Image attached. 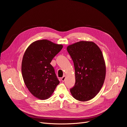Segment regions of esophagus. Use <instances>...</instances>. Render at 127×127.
<instances>
[{
  "label": "esophagus",
  "instance_id": "34e87169",
  "mask_svg": "<svg viewBox=\"0 0 127 127\" xmlns=\"http://www.w3.org/2000/svg\"><path fill=\"white\" fill-rule=\"evenodd\" d=\"M65 78H66V76L64 75V76L61 78V80H62V81H64L65 80Z\"/></svg>",
  "mask_w": 127,
  "mask_h": 127
}]
</instances>
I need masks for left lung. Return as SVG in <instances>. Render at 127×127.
<instances>
[{
    "label": "left lung",
    "mask_w": 127,
    "mask_h": 127,
    "mask_svg": "<svg viewBox=\"0 0 127 127\" xmlns=\"http://www.w3.org/2000/svg\"><path fill=\"white\" fill-rule=\"evenodd\" d=\"M67 50L75 70L71 95L79 101H89L98 94L104 82L106 66L102 53L94 42L85 41L68 46Z\"/></svg>",
    "instance_id": "left-lung-1"
}]
</instances>
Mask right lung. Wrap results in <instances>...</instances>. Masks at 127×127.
Listing matches in <instances>:
<instances>
[{"mask_svg": "<svg viewBox=\"0 0 127 127\" xmlns=\"http://www.w3.org/2000/svg\"><path fill=\"white\" fill-rule=\"evenodd\" d=\"M63 47L47 39L38 40L25 52L22 63L24 81L29 92L39 99L49 98L60 83L50 63Z\"/></svg>", "mask_w": 127, "mask_h": 127, "instance_id": "add662e5", "label": "right lung"}]
</instances>
